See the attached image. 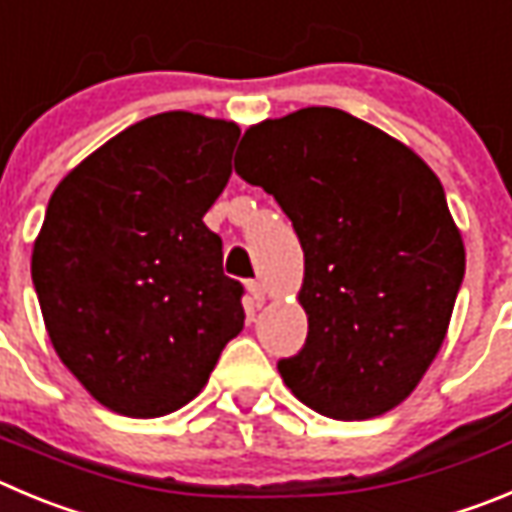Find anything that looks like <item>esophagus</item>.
<instances>
[{
    "mask_svg": "<svg viewBox=\"0 0 512 512\" xmlns=\"http://www.w3.org/2000/svg\"><path fill=\"white\" fill-rule=\"evenodd\" d=\"M247 290H250V295H252V303L260 308V305L265 303V288H262V283H257V280H250V283H247Z\"/></svg>",
    "mask_w": 512,
    "mask_h": 512,
    "instance_id": "1",
    "label": "esophagus"
}]
</instances>
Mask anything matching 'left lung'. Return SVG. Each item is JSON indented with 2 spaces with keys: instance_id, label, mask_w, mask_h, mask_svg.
Instances as JSON below:
<instances>
[{
  "instance_id": "1",
  "label": "left lung",
  "mask_w": 512,
  "mask_h": 512,
  "mask_svg": "<svg viewBox=\"0 0 512 512\" xmlns=\"http://www.w3.org/2000/svg\"><path fill=\"white\" fill-rule=\"evenodd\" d=\"M234 171L275 197L305 255L308 338L278 361L288 389L343 422L394 409L437 356L465 278L434 171L326 105L245 131Z\"/></svg>"
}]
</instances>
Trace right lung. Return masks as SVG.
<instances>
[{
	"label": "right lung",
	"instance_id": "obj_1",
	"mask_svg": "<svg viewBox=\"0 0 512 512\" xmlns=\"http://www.w3.org/2000/svg\"><path fill=\"white\" fill-rule=\"evenodd\" d=\"M240 128L171 111L113 136L52 191L32 285L57 356L118 414L189 404L245 326L240 280L204 214Z\"/></svg>",
	"mask_w": 512,
	"mask_h": 512
}]
</instances>
